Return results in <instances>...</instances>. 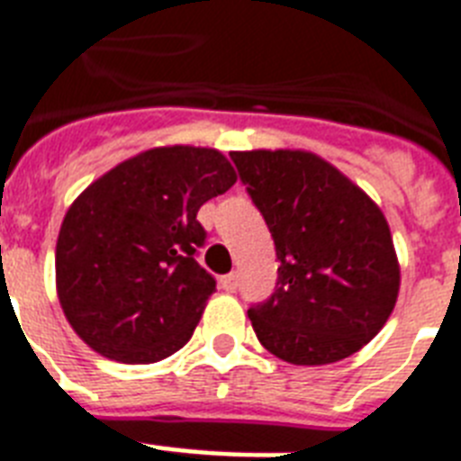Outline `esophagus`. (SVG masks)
<instances>
[{
  "label": "esophagus",
  "instance_id": "34e87169",
  "mask_svg": "<svg viewBox=\"0 0 461 461\" xmlns=\"http://www.w3.org/2000/svg\"><path fill=\"white\" fill-rule=\"evenodd\" d=\"M220 284H222L224 291H230L231 294V291H237V286H239V275L237 272H230V275L222 276V282Z\"/></svg>",
  "mask_w": 461,
  "mask_h": 461
}]
</instances>
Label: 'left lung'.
Segmentation results:
<instances>
[{"mask_svg": "<svg viewBox=\"0 0 461 461\" xmlns=\"http://www.w3.org/2000/svg\"><path fill=\"white\" fill-rule=\"evenodd\" d=\"M275 239L276 286L250 305L258 340L291 365L357 353L391 317L400 267L379 205L310 151H231Z\"/></svg>", "mask_w": 461, "mask_h": 461, "instance_id": "1", "label": "left lung"}]
</instances>
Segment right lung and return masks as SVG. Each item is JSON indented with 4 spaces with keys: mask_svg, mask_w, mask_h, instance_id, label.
Wrapping results in <instances>:
<instances>
[{
    "mask_svg": "<svg viewBox=\"0 0 461 461\" xmlns=\"http://www.w3.org/2000/svg\"><path fill=\"white\" fill-rule=\"evenodd\" d=\"M237 182L215 149H149L75 198L56 241L63 315L92 350L125 365L166 360L192 339L215 279L196 263L198 208Z\"/></svg>",
    "mask_w": 461,
    "mask_h": 461,
    "instance_id": "add662e5",
    "label": "right lung"
}]
</instances>
